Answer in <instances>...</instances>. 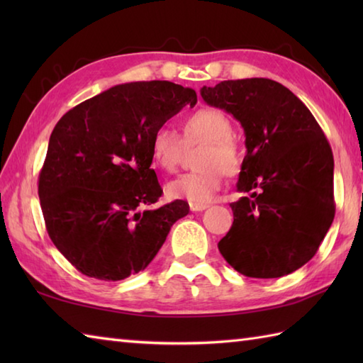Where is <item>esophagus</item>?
I'll use <instances>...</instances> for the list:
<instances>
[{
    "instance_id": "esophagus-1",
    "label": "esophagus",
    "mask_w": 363,
    "mask_h": 363,
    "mask_svg": "<svg viewBox=\"0 0 363 363\" xmlns=\"http://www.w3.org/2000/svg\"><path fill=\"white\" fill-rule=\"evenodd\" d=\"M207 204H195V203H190V211L191 212H201V211H206L207 209Z\"/></svg>"
}]
</instances>
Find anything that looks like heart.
<instances>
[{"label": "heart", "mask_w": 363, "mask_h": 363, "mask_svg": "<svg viewBox=\"0 0 363 363\" xmlns=\"http://www.w3.org/2000/svg\"><path fill=\"white\" fill-rule=\"evenodd\" d=\"M182 135L162 126L151 137L152 164L162 172L172 173L179 165L187 143L207 142L198 172L182 173L165 187L167 196L195 204H206L221 189L223 172L233 176L240 168V150L233 138V125L218 109H199L184 120Z\"/></svg>", "instance_id": "obj_1"}]
</instances>
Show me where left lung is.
<instances>
[{
	"label": "left lung",
	"mask_w": 363,
	"mask_h": 363,
	"mask_svg": "<svg viewBox=\"0 0 363 363\" xmlns=\"http://www.w3.org/2000/svg\"><path fill=\"white\" fill-rule=\"evenodd\" d=\"M204 101L245 130L246 156L230 204L234 223L218 242L228 264L248 277L296 272L317 252L333 225L334 157L311 111L267 78L203 87Z\"/></svg>",
	"instance_id": "obj_1"
}]
</instances>
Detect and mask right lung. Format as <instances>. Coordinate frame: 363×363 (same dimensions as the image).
I'll return each mask as SVG.
<instances>
[{
    "instance_id": "right-lung-1",
    "label": "right lung",
    "mask_w": 363,
    "mask_h": 363,
    "mask_svg": "<svg viewBox=\"0 0 363 363\" xmlns=\"http://www.w3.org/2000/svg\"><path fill=\"white\" fill-rule=\"evenodd\" d=\"M187 104H196L194 89L128 82L57 121L38 176V198L52 243L82 274L121 281L142 272L189 213L181 199L140 211L162 195L151 168V137Z\"/></svg>"
}]
</instances>
